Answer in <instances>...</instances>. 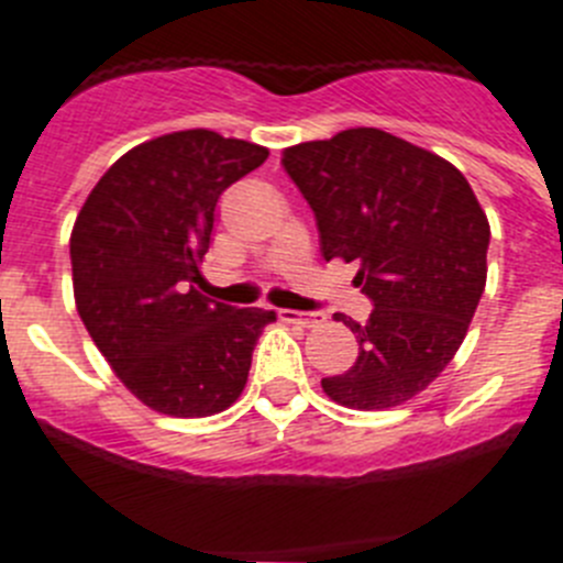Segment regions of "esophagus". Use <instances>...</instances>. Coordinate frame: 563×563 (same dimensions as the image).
<instances>
[{
  "label": "esophagus",
  "mask_w": 563,
  "mask_h": 563,
  "mask_svg": "<svg viewBox=\"0 0 563 563\" xmlns=\"http://www.w3.org/2000/svg\"><path fill=\"white\" fill-rule=\"evenodd\" d=\"M278 318L287 324H301V327H318L324 321L321 312H298V310H278Z\"/></svg>",
  "instance_id": "esophagus-1"
}]
</instances>
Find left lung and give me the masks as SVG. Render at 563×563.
<instances>
[{
	"mask_svg": "<svg viewBox=\"0 0 563 563\" xmlns=\"http://www.w3.org/2000/svg\"><path fill=\"white\" fill-rule=\"evenodd\" d=\"M282 166L316 213L324 258L357 262L369 296L357 361L321 380L357 411L395 409L451 363L487 278L490 225L460 168L383 129L285 148Z\"/></svg>",
	"mask_w": 563,
	"mask_h": 563,
	"instance_id": "1",
	"label": "left lung"
}]
</instances>
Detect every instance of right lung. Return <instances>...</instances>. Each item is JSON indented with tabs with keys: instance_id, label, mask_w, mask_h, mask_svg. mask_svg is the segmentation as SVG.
<instances>
[{
	"instance_id": "right-lung-1",
	"label": "right lung",
	"mask_w": 563,
	"mask_h": 563,
	"mask_svg": "<svg viewBox=\"0 0 563 563\" xmlns=\"http://www.w3.org/2000/svg\"><path fill=\"white\" fill-rule=\"evenodd\" d=\"M267 148L186 129L114 161L69 236L84 327L121 383L168 417H211L242 395L253 346L276 312L194 290L217 200Z\"/></svg>"
}]
</instances>
